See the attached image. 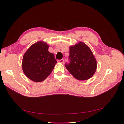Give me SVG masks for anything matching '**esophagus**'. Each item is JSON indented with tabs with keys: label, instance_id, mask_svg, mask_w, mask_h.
Instances as JSON below:
<instances>
[{
	"label": "esophagus",
	"instance_id": "obj_1",
	"mask_svg": "<svg viewBox=\"0 0 124 124\" xmlns=\"http://www.w3.org/2000/svg\"><path fill=\"white\" fill-rule=\"evenodd\" d=\"M63 62H64V60L63 59L57 60V62H59V63H63Z\"/></svg>",
	"mask_w": 124,
	"mask_h": 124
}]
</instances>
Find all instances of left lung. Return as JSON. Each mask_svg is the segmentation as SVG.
<instances>
[{
  "label": "left lung",
  "mask_w": 124,
  "mask_h": 124,
  "mask_svg": "<svg viewBox=\"0 0 124 124\" xmlns=\"http://www.w3.org/2000/svg\"><path fill=\"white\" fill-rule=\"evenodd\" d=\"M69 64L65 67L76 79L88 80L96 71L97 62L90 48L79 41L69 47Z\"/></svg>",
  "instance_id": "8db88e82"
}]
</instances>
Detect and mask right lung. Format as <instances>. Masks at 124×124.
<instances>
[{
    "mask_svg": "<svg viewBox=\"0 0 124 124\" xmlns=\"http://www.w3.org/2000/svg\"><path fill=\"white\" fill-rule=\"evenodd\" d=\"M49 45L43 41L32 44L23 55L22 68L27 77L41 82L51 74L57 63L54 54L48 51Z\"/></svg>",
    "mask_w": 124,
    "mask_h": 124,
    "instance_id": "1",
    "label": "right lung"
}]
</instances>
